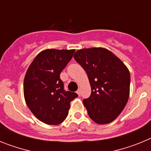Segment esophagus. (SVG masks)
Here are the masks:
<instances>
[{"label": "esophagus", "instance_id": "obj_1", "mask_svg": "<svg viewBox=\"0 0 151 151\" xmlns=\"http://www.w3.org/2000/svg\"><path fill=\"white\" fill-rule=\"evenodd\" d=\"M77 94H78V96H80L81 95V90H80V89H78V90H77Z\"/></svg>", "mask_w": 151, "mask_h": 151}]
</instances>
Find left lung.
<instances>
[{"label":"left lung","instance_id":"1","mask_svg":"<svg viewBox=\"0 0 151 151\" xmlns=\"http://www.w3.org/2000/svg\"><path fill=\"white\" fill-rule=\"evenodd\" d=\"M74 58L85 70L91 87L90 97L83 100L89 116L96 123L111 122L129 99V69L116 56L102 47L78 50Z\"/></svg>","mask_w":151,"mask_h":151}]
</instances>
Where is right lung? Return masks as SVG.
<instances>
[{
	"instance_id": "1",
	"label": "right lung",
	"mask_w": 151,
	"mask_h": 151,
	"mask_svg": "<svg viewBox=\"0 0 151 151\" xmlns=\"http://www.w3.org/2000/svg\"><path fill=\"white\" fill-rule=\"evenodd\" d=\"M75 50L47 49L36 56L24 79V97L32 113L41 122L58 125L66 118L70 102L78 97L66 91L60 73Z\"/></svg>"
}]
</instances>
